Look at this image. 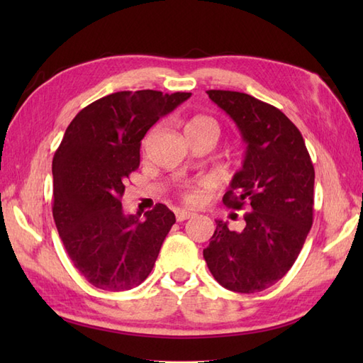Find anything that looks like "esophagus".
Wrapping results in <instances>:
<instances>
[{"mask_svg":"<svg viewBox=\"0 0 363 363\" xmlns=\"http://www.w3.org/2000/svg\"><path fill=\"white\" fill-rule=\"evenodd\" d=\"M195 212L194 211H187V209H179L176 211V220L177 221H186L189 218H194L195 217Z\"/></svg>","mask_w":363,"mask_h":363,"instance_id":"1","label":"esophagus"}]
</instances>
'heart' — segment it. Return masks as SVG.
I'll return each instance as SVG.
<instances>
[{
	"label": "heart",
	"instance_id": "obj_1",
	"mask_svg": "<svg viewBox=\"0 0 363 363\" xmlns=\"http://www.w3.org/2000/svg\"><path fill=\"white\" fill-rule=\"evenodd\" d=\"M154 133H156V129L151 130V134L146 137L145 143H148V140ZM184 133H186L187 138L196 137V135H212L217 138L220 134V126L217 120L209 117V115H194V117H190L186 121V125H184ZM181 194H182L184 201L191 203V204L199 203L203 198V191L199 184H187V186L182 189Z\"/></svg>",
	"mask_w": 363,
	"mask_h": 363
}]
</instances>
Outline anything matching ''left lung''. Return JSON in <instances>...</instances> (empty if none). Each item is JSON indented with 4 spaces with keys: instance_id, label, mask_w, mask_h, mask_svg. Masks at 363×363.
Returning a JSON list of instances; mask_svg holds the SVG:
<instances>
[{
    "instance_id": "left-lung-1",
    "label": "left lung",
    "mask_w": 363,
    "mask_h": 363,
    "mask_svg": "<svg viewBox=\"0 0 363 363\" xmlns=\"http://www.w3.org/2000/svg\"><path fill=\"white\" fill-rule=\"evenodd\" d=\"M207 95L235 121L246 143L243 167L223 203L248 212L238 233L217 220L203 256L225 289L262 291L287 274L303 250L313 221L315 169L299 129L274 106L240 91Z\"/></svg>"
}]
</instances>
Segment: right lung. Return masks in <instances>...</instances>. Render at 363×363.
<instances>
[{
    "label": "right lung",
    "mask_w": 363,
    "mask_h": 363,
    "mask_svg": "<svg viewBox=\"0 0 363 363\" xmlns=\"http://www.w3.org/2000/svg\"><path fill=\"white\" fill-rule=\"evenodd\" d=\"M190 95L137 90L99 98L76 115L54 154V223L73 265L96 289H134L156 264L174 213L159 203L140 221L125 215L121 196L140 165L145 134Z\"/></svg>",
    "instance_id": "right-lung-1"
}]
</instances>
